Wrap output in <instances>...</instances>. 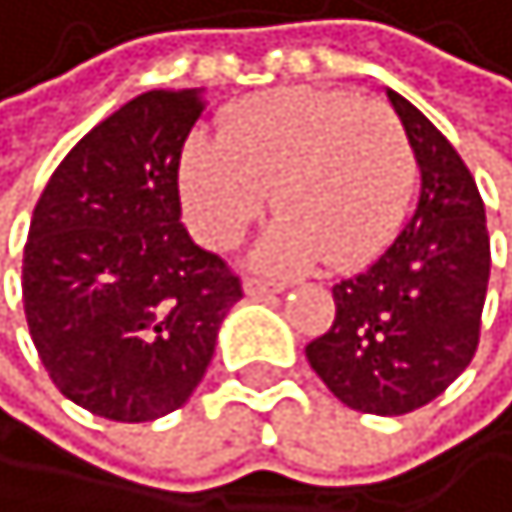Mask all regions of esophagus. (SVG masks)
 <instances>
[{
  "instance_id": "34e87169",
  "label": "esophagus",
  "mask_w": 512,
  "mask_h": 512,
  "mask_svg": "<svg viewBox=\"0 0 512 512\" xmlns=\"http://www.w3.org/2000/svg\"><path fill=\"white\" fill-rule=\"evenodd\" d=\"M245 290H248V297H267V294H281L284 284H281V281H267V277L251 274L248 281H245Z\"/></svg>"
}]
</instances>
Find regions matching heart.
<instances>
[{"label": "heart", "mask_w": 512, "mask_h": 512, "mask_svg": "<svg viewBox=\"0 0 512 512\" xmlns=\"http://www.w3.org/2000/svg\"><path fill=\"white\" fill-rule=\"evenodd\" d=\"M418 159L402 117L379 100L287 87L228 110L218 143L182 156V199L205 245L231 248L258 222L271 192L281 215L261 261L300 271L369 264L402 228Z\"/></svg>", "instance_id": "heart-1"}]
</instances>
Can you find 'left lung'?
I'll list each match as a JSON object with an SVG mask.
<instances>
[{
  "label": "left lung",
  "mask_w": 512,
  "mask_h": 512,
  "mask_svg": "<svg viewBox=\"0 0 512 512\" xmlns=\"http://www.w3.org/2000/svg\"><path fill=\"white\" fill-rule=\"evenodd\" d=\"M392 107L421 169L418 209L382 258L333 287L336 320L307 359L343 405L408 415L471 366L490 281L484 199L451 140L402 94Z\"/></svg>",
  "instance_id": "obj_1"
}]
</instances>
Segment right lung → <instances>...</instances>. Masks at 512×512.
Masks as SVG:
<instances>
[{"label":"right lung","instance_id":"right-lung-1","mask_svg":"<svg viewBox=\"0 0 512 512\" xmlns=\"http://www.w3.org/2000/svg\"><path fill=\"white\" fill-rule=\"evenodd\" d=\"M199 91H146L77 140L28 225L22 303L61 395L110 421L176 412L245 297L182 225L179 159Z\"/></svg>","mask_w":512,"mask_h":512}]
</instances>
